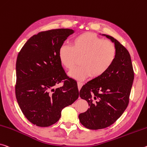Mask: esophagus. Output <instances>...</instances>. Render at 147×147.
Segmentation results:
<instances>
[{"mask_svg":"<svg viewBox=\"0 0 147 147\" xmlns=\"http://www.w3.org/2000/svg\"><path fill=\"white\" fill-rule=\"evenodd\" d=\"M78 83V89L79 90H80V88H82V85H83V83L82 82H77Z\"/></svg>","mask_w":147,"mask_h":147,"instance_id":"obj_1","label":"esophagus"}]
</instances>
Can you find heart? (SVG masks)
<instances>
[{"mask_svg": "<svg viewBox=\"0 0 147 147\" xmlns=\"http://www.w3.org/2000/svg\"><path fill=\"white\" fill-rule=\"evenodd\" d=\"M80 65L69 73L71 77L84 79L92 75L99 77L110 69L116 57L113 43L104 40L93 32H84L74 36L69 44H62L58 57L63 67L71 70L75 65L77 57H80Z\"/></svg>", "mask_w": 147, "mask_h": 147, "instance_id": "b5f03b06", "label": "heart"}]
</instances>
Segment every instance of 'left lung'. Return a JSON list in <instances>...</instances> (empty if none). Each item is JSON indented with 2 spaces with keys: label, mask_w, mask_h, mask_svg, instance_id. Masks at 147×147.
<instances>
[{
  "label": "left lung",
  "mask_w": 147,
  "mask_h": 147,
  "mask_svg": "<svg viewBox=\"0 0 147 147\" xmlns=\"http://www.w3.org/2000/svg\"><path fill=\"white\" fill-rule=\"evenodd\" d=\"M115 43L116 57L105 74L84 85L80 97L88 103L90 108L79 115L81 124L90 129H103L114 124L129 103L134 79L129 53L116 39L103 34Z\"/></svg>",
  "instance_id": "obj_1"
}]
</instances>
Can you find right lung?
<instances>
[{
	"label": "right lung",
	"mask_w": 147,
	"mask_h": 147,
	"mask_svg": "<svg viewBox=\"0 0 147 147\" xmlns=\"http://www.w3.org/2000/svg\"><path fill=\"white\" fill-rule=\"evenodd\" d=\"M73 32L69 29L40 32L31 36L18 53L16 97L23 115L37 126L56 123L62 109L78 97L77 83L67 76L58 57L60 46ZM61 82L64 85L55 89Z\"/></svg>",
	"instance_id": "right-lung-1"
}]
</instances>
